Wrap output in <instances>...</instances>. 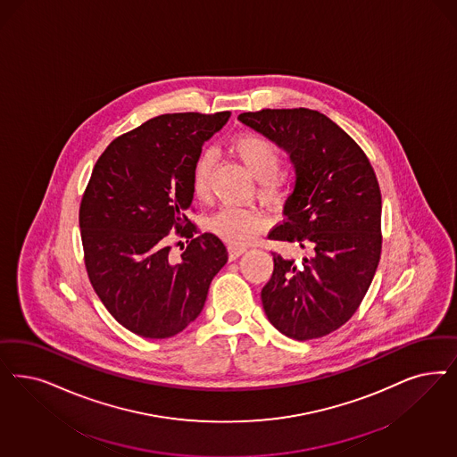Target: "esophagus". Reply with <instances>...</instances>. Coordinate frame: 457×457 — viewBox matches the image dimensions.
Here are the masks:
<instances>
[{
	"label": "esophagus",
	"instance_id": "esophagus-1",
	"mask_svg": "<svg viewBox=\"0 0 457 457\" xmlns=\"http://www.w3.org/2000/svg\"><path fill=\"white\" fill-rule=\"evenodd\" d=\"M228 252H229V260H237V256H241L243 253L246 252V248L245 246H229L228 248Z\"/></svg>",
	"mask_w": 457,
	"mask_h": 457
}]
</instances>
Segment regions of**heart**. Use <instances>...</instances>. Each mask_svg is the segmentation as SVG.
Instances as JSON below:
<instances>
[{"label":"heart","instance_id":"b5f03b06","mask_svg":"<svg viewBox=\"0 0 457 457\" xmlns=\"http://www.w3.org/2000/svg\"><path fill=\"white\" fill-rule=\"evenodd\" d=\"M229 152L248 169L258 180V195L267 203H282L288 194V179L278 172L282 165V152L271 140L256 133H239L231 138ZM214 155L204 152L197 158L192 170V192L204 201L211 192V172ZM268 226V218L258 209L226 205L211 220L209 229L233 246L252 243Z\"/></svg>","mask_w":457,"mask_h":457}]
</instances>
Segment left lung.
Masks as SVG:
<instances>
[{
	"label": "left lung",
	"instance_id": "8db88e82",
	"mask_svg": "<svg viewBox=\"0 0 457 457\" xmlns=\"http://www.w3.org/2000/svg\"><path fill=\"white\" fill-rule=\"evenodd\" d=\"M241 123L290 155L295 186L285 220L268 237L309 253L300 262L273 253L262 290L268 320L307 341L339 329L358 311L381 254V192L377 175L343 128L307 108L243 112Z\"/></svg>",
	"mask_w": 457,
	"mask_h": 457
}]
</instances>
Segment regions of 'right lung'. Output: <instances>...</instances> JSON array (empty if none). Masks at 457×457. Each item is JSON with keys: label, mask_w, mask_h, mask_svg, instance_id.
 <instances>
[{"label": "right lung", "mask_w": 457, "mask_h": 457, "mask_svg": "<svg viewBox=\"0 0 457 457\" xmlns=\"http://www.w3.org/2000/svg\"><path fill=\"white\" fill-rule=\"evenodd\" d=\"M231 112H175L118 137L97 158L79 209L84 263L97 297L128 331L165 339L204 307L209 285L228 262L212 233L194 237L192 170L203 145ZM190 237L173 264L166 235Z\"/></svg>", "instance_id": "1"}]
</instances>
